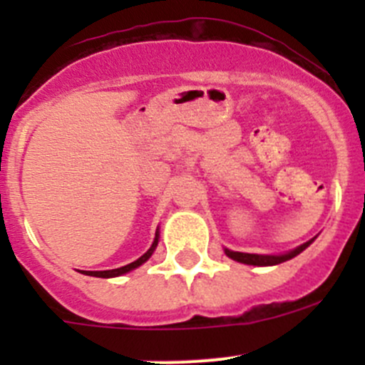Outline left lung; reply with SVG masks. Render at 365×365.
I'll use <instances>...</instances> for the list:
<instances>
[{
  "instance_id": "8db88e82",
  "label": "left lung",
  "mask_w": 365,
  "mask_h": 365,
  "mask_svg": "<svg viewBox=\"0 0 365 365\" xmlns=\"http://www.w3.org/2000/svg\"><path fill=\"white\" fill-rule=\"evenodd\" d=\"M314 238H312V240H309V242H305V244H302L300 247L293 249V251H289V252H286V254H281V256H268V254L237 252V251H230V249H224V252H226L227 257H231V259L238 261V263L254 264V267H272V264L284 263V261H288V259H292V257L298 256V254H300L302 251H305V249H307L309 245H311L312 242H314Z\"/></svg>"
}]
</instances>
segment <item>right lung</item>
Returning <instances> with one entry per match:
<instances>
[{"instance_id": "obj_1", "label": "right lung", "mask_w": 365, "mask_h": 365, "mask_svg": "<svg viewBox=\"0 0 365 365\" xmlns=\"http://www.w3.org/2000/svg\"><path fill=\"white\" fill-rule=\"evenodd\" d=\"M157 244H159V231H157V233H155V240H153L152 247H150V249H148V251H146L145 254H143V256H141V257H139V259L132 261V263L125 264V267H120V268H114V270H101V272H88V270H83V274H84V275H91V277H102V279H109V277H118V275H123V274H127V272L134 270V268L141 267V264H143V263H145V261H148V259H150V256H152V254H153V251H155Z\"/></svg>"}]
</instances>
